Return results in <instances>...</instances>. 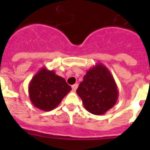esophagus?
<instances>
[{
    "label": "esophagus",
    "mask_w": 150,
    "mask_h": 150,
    "mask_svg": "<svg viewBox=\"0 0 150 150\" xmlns=\"http://www.w3.org/2000/svg\"><path fill=\"white\" fill-rule=\"evenodd\" d=\"M78 85L77 84V83H75V84L72 85V91H76V89L78 88Z\"/></svg>",
    "instance_id": "obj_1"
}]
</instances>
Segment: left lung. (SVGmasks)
I'll use <instances>...</instances> for the list:
<instances>
[{
	"instance_id": "left-lung-1",
	"label": "left lung",
	"mask_w": 150,
	"mask_h": 150,
	"mask_svg": "<svg viewBox=\"0 0 150 150\" xmlns=\"http://www.w3.org/2000/svg\"><path fill=\"white\" fill-rule=\"evenodd\" d=\"M84 107L91 114L104 115L114 107L119 96L114 78L103 64H96L86 72L76 91Z\"/></svg>"
}]
</instances>
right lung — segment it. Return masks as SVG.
Returning a JSON list of instances; mask_svg holds the SVG:
<instances>
[{"label":"right lung","mask_w":150,"mask_h":150,"mask_svg":"<svg viewBox=\"0 0 150 150\" xmlns=\"http://www.w3.org/2000/svg\"><path fill=\"white\" fill-rule=\"evenodd\" d=\"M71 90L64 78L46 67H42L33 76L28 86L32 104L43 111L55 109Z\"/></svg>","instance_id":"add662e5"}]
</instances>
